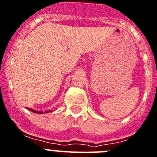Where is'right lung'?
Wrapping results in <instances>:
<instances>
[{"label": "right lung", "mask_w": 157, "mask_h": 157, "mask_svg": "<svg viewBox=\"0 0 157 157\" xmlns=\"http://www.w3.org/2000/svg\"><path fill=\"white\" fill-rule=\"evenodd\" d=\"M28 109H29V111H32V112H33V113H37V114L48 113V112H51V111H45V112H42V111H35V110L31 109V108H28Z\"/></svg>", "instance_id": "right-lung-1"}]
</instances>
